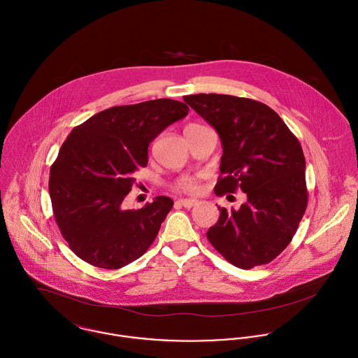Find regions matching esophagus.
Masks as SVG:
<instances>
[{
    "mask_svg": "<svg viewBox=\"0 0 358 358\" xmlns=\"http://www.w3.org/2000/svg\"><path fill=\"white\" fill-rule=\"evenodd\" d=\"M178 204L179 206H183L185 208H192L197 204V200H187V199H182V200H178Z\"/></svg>",
    "mask_w": 358,
    "mask_h": 358,
    "instance_id": "esophagus-1",
    "label": "esophagus"
}]
</instances>
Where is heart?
<instances>
[{"label":"heart","instance_id":"b5f03b06","mask_svg":"<svg viewBox=\"0 0 358 358\" xmlns=\"http://www.w3.org/2000/svg\"><path fill=\"white\" fill-rule=\"evenodd\" d=\"M189 126H199V124H189ZM201 178H203L201 173L182 176L173 185V190L185 194H197L201 192Z\"/></svg>","mask_w":358,"mask_h":358}]
</instances>
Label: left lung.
Wrapping results in <instances>:
<instances>
[{"mask_svg":"<svg viewBox=\"0 0 358 358\" xmlns=\"http://www.w3.org/2000/svg\"><path fill=\"white\" fill-rule=\"evenodd\" d=\"M220 134L224 154L215 194L240 189L238 210L218 207L207 238L241 269L268 264L292 241L306 213V159L297 137L268 106L227 94L185 96Z\"/></svg>","mask_w":358,"mask_h":358,"instance_id":"obj_1","label":"left lung"}]
</instances>
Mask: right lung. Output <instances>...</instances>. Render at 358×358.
<instances>
[{
    "instance_id": "right-lung-1",
    "label": "right lung",
    "mask_w": 358,
    "mask_h": 358,
    "mask_svg": "<svg viewBox=\"0 0 358 358\" xmlns=\"http://www.w3.org/2000/svg\"><path fill=\"white\" fill-rule=\"evenodd\" d=\"M187 113L185 103L158 99L104 110L69 133L48 189L57 225L79 258L118 269L152 244L172 199L158 196L140 210H123L122 201L148 162V144Z\"/></svg>"
}]
</instances>
